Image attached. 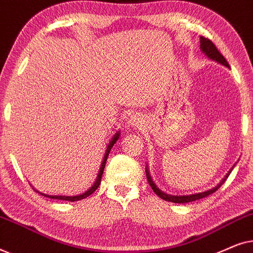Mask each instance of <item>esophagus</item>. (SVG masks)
I'll return each instance as SVG.
<instances>
[{
    "instance_id": "34e87169",
    "label": "esophagus",
    "mask_w": 253,
    "mask_h": 253,
    "mask_svg": "<svg viewBox=\"0 0 253 253\" xmlns=\"http://www.w3.org/2000/svg\"><path fill=\"white\" fill-rule=\"evenodd\" d=\"M129 123L132 124V126H140L141 123V117L139 115H137V114H134V115H131L130 120H129Z\"/></svg>"
}]
</instances>
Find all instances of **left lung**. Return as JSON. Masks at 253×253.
<instances>
[{"label": "left lung", "mask_w": 253, "mask_h": 253, "mask_svg": "<svg viewBox=\"0 0 253 253\" xmlns=\"http://www.w3.org/2000/svg\"><path fill=\"white\" fill-rule=\"evenodd\" d=\"M200 49H202L203 53L205 54L207 57L211 58V60L215 61V62H217V63H220V64L224 65V67L229 68V64H228L226 58H224L223 55L221 54L219 50H217L215 44H214L210 39H207V38H204V37H200ZM233 168H231L230 170L227 172V175L222 178V181H221L216 186H214L213 189L207 190V191H204V192L195 193V195H189V196H172V195H167V193L161 191V190L154 184V182L152 181V177H151L150 172H148L147 168H146V177L148 179V183H150V185L152 186V189H153V191L155 192V195H158L161 199L166 200V202H171V203H176V204H185V203L195 202V200L205 198V197L212 195L213 192H215L216 190L219 189L224 182H226V179L228 178V176H229L231 170H233Z\"/></svg>", "instance_id": "8db88e82"}]
</instances>
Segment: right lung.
<instances>
[{
  "label": "right lung",
  "instance_id": "obj_1",
  "mask_svg": "<svg viewBox=\"0 0 253 253\" xmlns=\"http://www.w3.org/2000/svg\"><path fill=\"white\" fill-rule=\"evenodd\" d=\"M120 134H121L120 131H117V132L113 136L112 139H110L108 146H107L105 157H103L102 164H101V166H100V170H99V172H98V176H96V179H95L94 184H93V185L91 186V188H89V189L87 190V191H85L84 193H81V195H78V196H49V195H43V193H41V192H39V191H37V192H39L40 195H42V196H44V197H48V198L58 199V200H68V202H77V200H82V199H84V198H87L88 196H91L92 193L94 192L95 190L99 188L100 183H101V177H102V174H103V169H105V166H106L107 158H108L109 152H110V150H112V147L114 146V144H115L116 141L119 140Z\"/></svg>",
  "mask_w": 253,
  "mask_h": 253
}]
</instances>
